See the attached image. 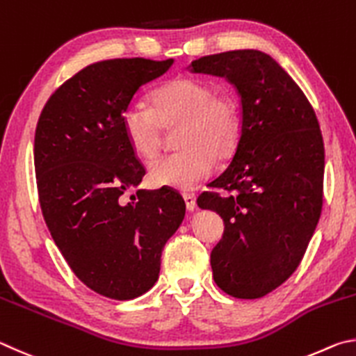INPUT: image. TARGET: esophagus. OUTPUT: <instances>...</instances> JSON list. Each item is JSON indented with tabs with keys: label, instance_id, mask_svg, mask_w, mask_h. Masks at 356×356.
<instances>
[{
	"label": "esophagus",
	"instance_id": "1",
	"mask_svg": "<svg viewBox=\"0 0 356 356\" xmlns=\"http://www.w3.org/2000/svg\"><path fill=\"white\" fill-rule=\"evenodd\" d=\"M183 197H184L186 208H188V211H195V208H197V200H195V197H194V195H191V194H184Z\"/></svg>",
	"mask_w": 356,
	"mask_h": 356
}]
</instances>
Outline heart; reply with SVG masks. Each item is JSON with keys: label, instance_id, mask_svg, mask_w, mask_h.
Wrapping results in <instances>:
<instances>
[{"label": "heart", "instance_id": "b5f03b06", "mask_svg": "<svg viewBox=\"0 0 356 356\" xmlns=\"http://www.w3.org/2000/svg\"><path fill=\"white\" fill-rule=\"evenodd\" d=\"M178 131L177 153L162 156L149 165L156 186L192 191L208 179L217 156L229 154L241 134L239 104L228 93L216 92L208 81L178 76L152 93V106L129 104L123 112V131L129 147L142 159L158 156L162 127Z\"/></svg>", "mask_w": 356, "mask_h": 356}]
</instances>
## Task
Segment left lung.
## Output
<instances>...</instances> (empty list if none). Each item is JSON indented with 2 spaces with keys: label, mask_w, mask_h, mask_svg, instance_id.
Listing matches in <instances>:
<instances>
[{
  "label": "left lung",
  "mask_w": 356,
  "mask_h": 356,
  "mask_svg": "<svg viewBox=\"0 0 356 356\" xmlns=\"http://www.w3.org/2000/svg\"><path fill=\"white\" fill-rule=\"evenodd\" d=\"M192 73L232 83L241 97L233 159L198 207L219 214L225 232L211 252L216 284L236 298H259L300 264L319 222L325 153L316 112L275 59L236 49L192 60Z\"/></svg>",
  "instance_id": "left-lung-1"
}]
</instances>
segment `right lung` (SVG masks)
I'll use <instances>...</instances> for the list:
<instances>
[{
  "label": "right lung",
  "mask_w": 356,
  "mask_h": 356,
  "mask_svg": "<svg viewBox=\"0 0 356 356\" xmlns=\"http://www.w3.org/2000/svg\"><path fill=\"white\" fill-rule=\"evenodd\" d=\"M173 59L95 62L67 79L35 128L34 165L43 219L74 275L97 294L131 300L156 283L165 242L181 225L183 197L137 191L145 167L123 131V112Z\"/></svg>",
  "instance_id": "obj_1"
}]
</instances>
